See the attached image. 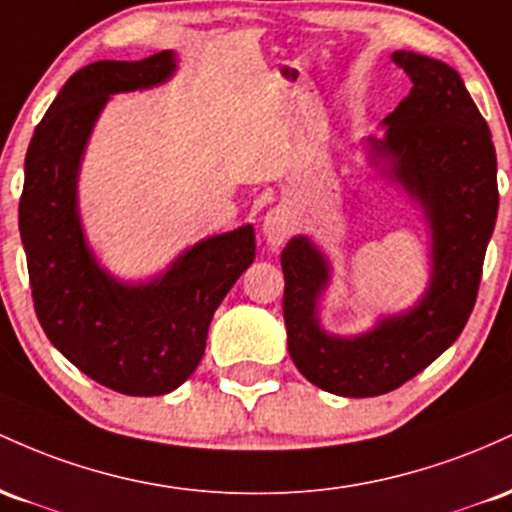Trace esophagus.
<instances>
[{"mask_svg":"<svg viewBox=\"0 0 512 512\" xmlns=\"http://www.w3.org/2000/svg\"><path fill=\"white\" fill-rule=\"evenodd\" d=\"M297 217L292 212L290 205H275V208L268 212L266 220H263V237L268 239L271 246L285 244V239L295 232Z\"/></svg>","mask_w":512,"mask_h":512,"instance_id":"34e87169","label":"esophagus"}]
</instances>
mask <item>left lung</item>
Returning a JSON list of instances; mask_svg holds the SVG:
<instances>
[{"label":"left lung","mask_w":512,"mask_h":512,"mask_svg":"<svg viewBox=\"0 0 512 512\" xmlns=\"http://www.w3.org/2000/svg\"><path fill=\"white\" fill-rule=\"evenodd\" d=\"M392 60L413 86L384 118V140L367 142L372 162H387L384 174L426 215L433 234L426 295L363 336H331L317 314L329 261L307 237H292L280 256L292 363L324 392L353 399L401 387L457 341L474 309L498 215L496 149L462 77L426 55L396 50Z\"/></svg>","instance_id":"left-lung-1"}]
</instances>
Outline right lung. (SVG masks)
I'll return each instance as SVG.
<instances>
[{
	"instance_id": "obj_1",
	"label": "right lung",
	"mask_w": 512,
	"mask_h": 512,
	"mask_svg": "<svg viewBox=\"0 0 512 512\" xmlns=\"http://www.w3.org/2000/svg\"><path fill=\"white\" fill-rule=\"evenodd\" d=\"M176 57L101 60L74 72L38 123L19 203L33 307L50 343L91 380L128 396L174 392L205 353L215 309L256 256L254 227L186 249L149 283H120L86 246L79 164L111 94L166 82Z\"/></svg>"
}]
</instances>
